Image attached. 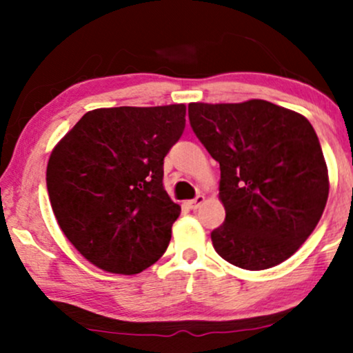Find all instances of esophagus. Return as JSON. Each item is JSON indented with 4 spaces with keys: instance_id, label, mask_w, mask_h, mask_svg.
I'll return each mask as SVG.
<instances>
[{
    "instance_id": "esophagus-1",
    "label": "esophagus",
    "mask_w": 353,
    "mask_h": 353,
    "mask_svg": "<svg viewBox=\"0 0 353 353\" xmlns=\"http://www.w3.org/2000/svg\"><path fill=\"white\" fill-rule=\"evenodd\" d=\"M205 201V197L202 196V194H197L196 197H194V199H190V201H188V205L190 209H197L199 208V205L202 204V202Z\"/></svg>"
}]
</instances>
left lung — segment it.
I'll list each match as a JSON object with an SVG mask.
<instances>
[{"label": "left lung", "mask_w": 353, "mask_h": 353, "mask_svg": "<svg viewBox=\"0 0 353 353\" xmlns=\"http://www.w3.org/2000/svg\"><path fill=\"white\" fill-rule=\"evenodd\" d=\"M194 134L221 165L225 221L210 234L229 264L264 270L314 232L329 197L319 137L299 112L264 99L190 103Z\"/></svg>", "instance_id": "left-lung-1"}]
</instances>
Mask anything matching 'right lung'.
Wrapping results in <instances>:
<instances>
[{"instance_id":"1","label":"right lung","mask_w":353,"mask_h":353,"mask_svg":"<svg viewBox=\"0 0 353 353\" xmlns=\"http://www.w3.org/2000/svg\"><path fill=\"white\" fill-rule=\"evenodd\" d=\"M184 128V104L101 108L52 149L46 169L52 212L91 264L132 275L163 257L181 214L163 185V165Z\"/></svg>"}]
</instances>
